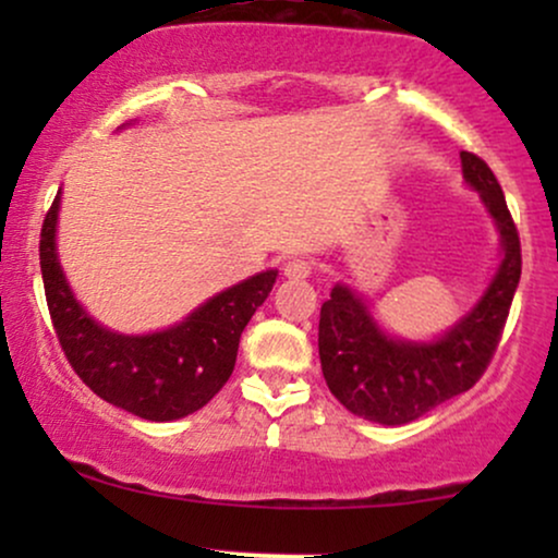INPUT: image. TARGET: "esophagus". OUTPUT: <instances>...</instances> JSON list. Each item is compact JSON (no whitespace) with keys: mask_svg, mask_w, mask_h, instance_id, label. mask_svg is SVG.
I'll use <instances>...</instances> for the list:
<instances>
[{"mask_svg":"<svg viewBox=\"0 0 558 558\" xmlns=\"http://www.w3.org/2000/svg\"><path fill=\"white\" fill-rule=\"evenodd\" d=\"M283 275L286 278H293V280H304L312 275V262H306L304 257H293L288 259L283 265Z\"/></svg>","mask_w":558,"mask_h":558,"instance_id":"obj_1","label":"esophagus"}]
</instances>
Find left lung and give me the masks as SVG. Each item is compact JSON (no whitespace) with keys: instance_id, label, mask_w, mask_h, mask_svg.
I'll return each instance as SVG.
<instances>
[{"instance_id":"left-lung-1","label":"left lung","mask_w":558,"mask_h":558,"mask_svg":"<svg viewBox=\"0 0 558 558\" xmlns=\"http://www.w3.org/2000/svg\"><path fill=\"white\" fill-rule=\"evenodd\" d=\"M464 183L480 194L498 230V265L480 299L433 338H407L377 323L356 288L336 283L319 310V362L330 393L356 417L409 425L464 393L488 367L522 275L520 235L496 175L462 151Z\"/></svg>"}]
</instances>
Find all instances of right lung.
I'll list each match as a JSON object with an SVG mask.
<instances>
[{
	"instance_id": "right-lung-1",
	"label": "right lung",
	"mask_w": 558,
	"mask_h": 558,
	"mask_svg": "<svg viewBox=\"0 0 558 558\" xmlns=\"http://www.w3.org/2000/svg\"><path fill=\"white\" fill-rule=\"evenodd\" d=\"M60 207L62 189L44 220L38 257L49 315L68 362L99 399L141 420L172 422L198 412L228 383L241 332L270 296L278 270L270 267L215 293L170 328L112 330L88 315L68 283L57 254Z\"/></svg>"
}]
</instances>
